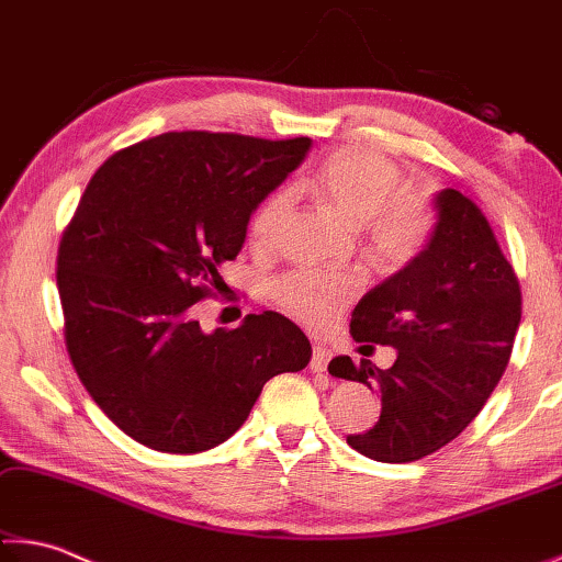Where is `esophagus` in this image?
<instances>
[{
  "instance_id": "1",
  "label": "esophagus",
  "mask_w": 562,
  "mask_h": 562,
  "mask_svg": "<svg viewBox=\"0 0 562 562\" xmlns=\"http://www.w3.org/2000/svg\"><path fill=\"white\" fill-rule=\"evenodd\" d=\"M329 351L325 347H315L312 349V361H310V369L312 372H327V364H329Z\"/></svg>"
}]
</instances>
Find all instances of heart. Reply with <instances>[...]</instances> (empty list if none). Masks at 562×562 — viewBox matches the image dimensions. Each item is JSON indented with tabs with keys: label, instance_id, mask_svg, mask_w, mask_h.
Masks as SVG:
<instances>
[{
	"label": "heart",
	"instance_id": "b5f03b06",
	"mask_svg": "<svg viewBox=\"0 0 562 562\" xmlns=\"http://www.w3.org/2000/svg\"><path fill=\"white\" fill-rule=\"evenodd\" d=\"M404 173L392 158L369 148H341L310 180V190L359 225L361 243L384 268H404L431 240L436 211L422 190L402 188ZM302 190V186H294ZM294 193L280 188L250 217L255 247H272L290 223ZM361 288L357 272L292 270L272 282V300L307 327H327Z\"/></svg>",
	"mask_w": 562,
	"mask_h": 562
}]
</instances>
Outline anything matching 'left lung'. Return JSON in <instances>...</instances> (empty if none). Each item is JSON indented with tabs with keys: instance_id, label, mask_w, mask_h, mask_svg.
Listing matches in <instances>:
<instances>
[{
	"instance_id": "8db88e82",
	"label": "left lung",
	"mask_w": 562,
	"mask_h": 562,
	"mask_svg": "<svg viewBox=\"0 0 562 562\" xmlns=\"http://www.w3.org/2000/svg\"><path fill=\"white\" fill-rule=\"evenodd\" d=\"M429 245L351 312L355 341L392 345L389 369L329 361V372L382 394V414L347 443L367 459L408 463L469 426L506 372L520 325V284L486 215L453 188L436 195ZM369 347V345H364Z\"/></svg>"
}]
</instances>
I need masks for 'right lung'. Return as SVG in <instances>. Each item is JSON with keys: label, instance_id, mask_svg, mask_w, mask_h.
<instances>
[{"label": "right lung", "instance_id": "right-lung-1", "mask_svg": "<svg viewBox=\"0 0 562 562\" xmlns=\"http://www.w3.org/2000/svg\"><path fill=\"white\" fill-rule=\"evenodd\" d=\"M310 138L170 131L113 154L83 190L56 258L64 339L93 402L131 439L198 453L240 429L265 382L310 364L278 312L205 335L193 304L223 292L255 207Z\"/></svg>", "mask_w": 562, "mask_h": 562}]
</instances>
